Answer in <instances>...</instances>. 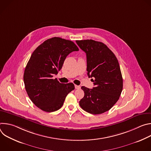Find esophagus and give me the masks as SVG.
I'll return each instance as SVG.
<instances>
[{
  "label": "esophagus",
  "instance_id": "34e87169",
  "mask_svg": "<svg viewBox=\"0 0 151 151\" xmlns=\"http://www.w3.org/2000/svg\"><path fill=\"white\" fill-rule=\"evenodd\" d=\"M75 88L76 89H77V90H78V89H79L81 87H80V86H79V85H75Z\"/></svg>",
  "mask_w": 151,
  "mask_h": 151
}]
</instances>
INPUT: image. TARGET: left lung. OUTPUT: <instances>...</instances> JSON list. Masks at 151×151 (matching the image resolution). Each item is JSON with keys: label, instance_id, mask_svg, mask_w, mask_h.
<instances>
[{"label": "left lung", "instance_id": "left-lung-1", "mask_svg": "<svg viewBox=\"0 0 151 151\" xmlns=\"http://www.w3.org/2000/svg\"><path fill=\"white\" fill-rule=\"evenodd\" d=\"M87 55V75L95 87H82L84 97L79 101L81 108L91 114L110 110L118 100L123 80L118 61L113 52L101 42L92 39L76 40Z\"/></svg>", "mask_w": 151, "mask_h": 151}]
</instances>
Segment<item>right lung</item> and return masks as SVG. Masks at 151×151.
Listing matches in <instances>:
<instances>
[{
  "label": "right lung",
  "mask_w": 151,
  "mask_h": 151,
  "mask_svg": "<svg viewBox=\"0 0 151 151\" xmlns=\"http://www.w3.org/2000/svg\"><path fill=\"white\" fill-rule=\"evenodd\" d=\"M79 49L74 42L54 37L44 41L32 53L24 70V82L32 101L41 110L54 112L62 107L73 83H61L53 79L66 57Z\"/></svg>",
  "instance_id": "obj_1"
}]
</instances>
